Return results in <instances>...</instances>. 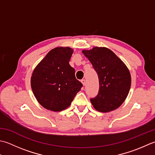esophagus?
I'll return each mask as SVG.
<instances>
[{"label": "esophagus", "instance_id": "1", "mask_svg": "<svg viewBox=\"0 0 155 155\" xmlns=\"http://www.w3.org/2000/svg\"><path fill=\"white\" fill-rule=\"evenodd\" d=\"M81 82L82 83V84L84 85V86H85V85H86V80H85L84 79H83V80H81Z\"/></svg>", "mask_w": 155, "mask_h": 155}]
</instances>
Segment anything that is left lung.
Segmentation results:
<instances>
[{"label": "left lung", "instance_id": "left-lung-1", "mask_svg": "<svg viewBox=\"0 0 155 155\" xmlns=\"http://www.w3.org/2000/svg\"><path fill=\"white\" fill-rule=\"evenodd\" d=\"M82 52L98 75V94L90 99L94 108L101 112L118 108L124 102L130 88L128 69L114 53L106 47H96Z\"/></svg>", "mask_w": 155, "mask_h": 155}]
</instances>
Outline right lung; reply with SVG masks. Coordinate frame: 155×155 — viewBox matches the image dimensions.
Masks as SVG:
<instances>
[{
  "label": "right lung",
  "instance_id": "right-lung-1",
  "mask_svg": "<svg viewBox=\"0 0 155 155\" xmlns=\"http://www.w3.org/2000/svg\"><path fill=\"white\" fill-rule=\"evenodd\" d=\"M73 51L69 47H56L33 72L31 88L38 102L47 110L59 112L68 108L83 86L69 64Z\"/></svg>",
  "mask_w": 155,
  "mask_h": 155
}]
</instances>
